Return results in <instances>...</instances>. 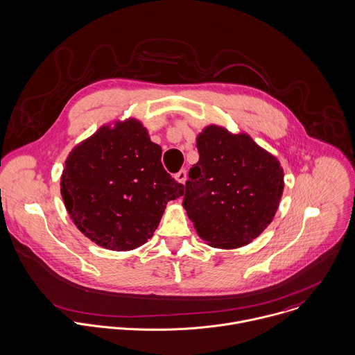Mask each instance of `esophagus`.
Returning a JSON list of instances; mask_svg holds the SVG:
<instances>
[{
	"label": "esophagus",
	"instance_id": "obj_1",
	"mask_svg": "<svg viewBox=\"0 0 355 355\" xmlns=\"http://www.w3.org/2000/svg\"><path fill=\"white\" fill-rule=\"evenodd\" d=\"M175 181H178L180 184H185L187 181V170H180L175 175H174Z\"/></svg>",
	"mask_w": 355,
	"mask_h": 355
}]
</instances>
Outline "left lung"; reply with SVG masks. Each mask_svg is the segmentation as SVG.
<instances>
[{
    "mask_svg": "<svg viewBox=\"0 0 355 355\" xmlns=\"http://www.w3.org/2000/svg\"><path fill=\"white\" fill-rule=\"evenodd\" d=\"M199 162L189 170L184 209L202 240L215 248L250 244L273 220L284 191V170L247 133L216 125L196 139Z\"/></svg>",
    "mask_w": 355,
    "mask_h": 355,
    "instance_id": "obj_1",
    "label": "left lung"
}]
</instances>
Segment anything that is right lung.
Returning <instances> with one entry per match:
<instances>
[{
	"mask_svg": "<svg viewBox=\"0 0 355 355\" xmlns=\"http://www.w3.org/2000/svg\"><path fill=\"white\" fill-rule=\"evenodd\" d=\"M160 157L162 148L135 118L104 125L75 145L60 178L73 225L107 250L130 251L145 244L166 205L185 192Z\"/></svg>",
	"mask_w": 355,
	"mask_h": 355,
	"instance_id": "obj_1",
	"label": "right lung"
}]
</instances>
